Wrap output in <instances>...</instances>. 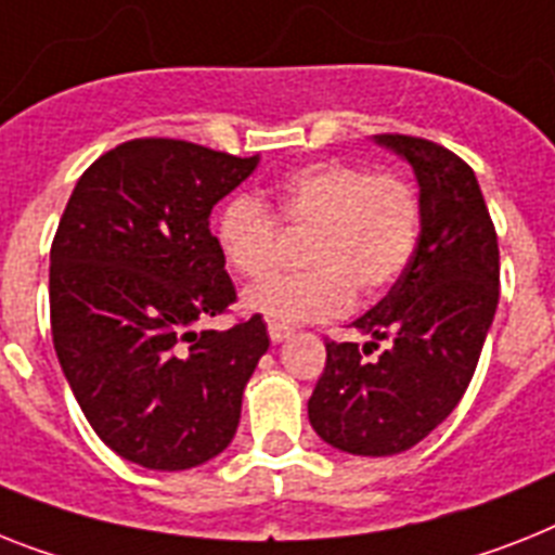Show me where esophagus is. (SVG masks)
Instances as JSON below:
<instances>
[{"label": "esophagus", "instance_id": "34e87169", "mask_svg": "<svg viewBox=\"0 0 555 555\" xmlns=\"http://www.w3.org/2000/svg\"><path fill=\"white\" fill-rule=\"evenodd\" d=\"M269 337H272V343H283L292 337V328L281 326V323H269Z\"/></svg>", "mask_w": 555, "mask_h": 555}]
</instances>
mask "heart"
Masks as SVG:
<instances>
[{
  "label": "heart",
  "instance_id": "b5f03b06",
  "mask_svg": "<svg viewBox=\"0 0 555 555\" xmlns=\"http://www.w3.org/2000/svg\"><path fill=\"white\" fill-rule=\"evenodd\" d=\"M274 214L288 229H311L306 274H272L244 292V309L272 323L337 318L354 292L377 297L391 286L420 241V198L405 178L346 162L288 172L274 186ZM218 249L244 278H263L278 260L281 223L267 206L237 195L218 215Z\"/></svg>",
  "mask_w": 555,
  "mask_h": 555
}]
</instances>
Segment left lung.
<instances>
[{"mask_svg":"<svg viewBox=\"0 0 555 555\" xmlns=\"http://www.w3.org/2000/svg\"><path fill=\"white\" fill-rule=\"evenodd\" d=\"M420 186V241L383 300L351 326L369 343H326L309 400L323 442L354 456H393L446 423L474 377L499 304V244L474 169L411 135H374ZM389 343L377 361L362 354Z\"/></svg>","mask_w":555,"mask_h":555,"instance_id":"8db88e82","label":"left lung"}]
</instances>
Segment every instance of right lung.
I'll use <instances>...</instances> for the list:
<instances>
[{
	"label": "right lung",
	"instance_id": "right-lung-1",
	"mask_svg": "<svg viewBox=\"0 0 555 555\" xmlns=\"http://www.w3.org/2000/svg\"><path fill=\"white\" fill-rule=\"evenodd\" d=\"M258 164L190 141H127L79 178L59 221V365L104 446L141 468H198L237 431L267 323L195 326L235 300L209 215Z\"/></svg>",
	"mask_w": 555,
	"mask_h": 555
}]
</instances>
